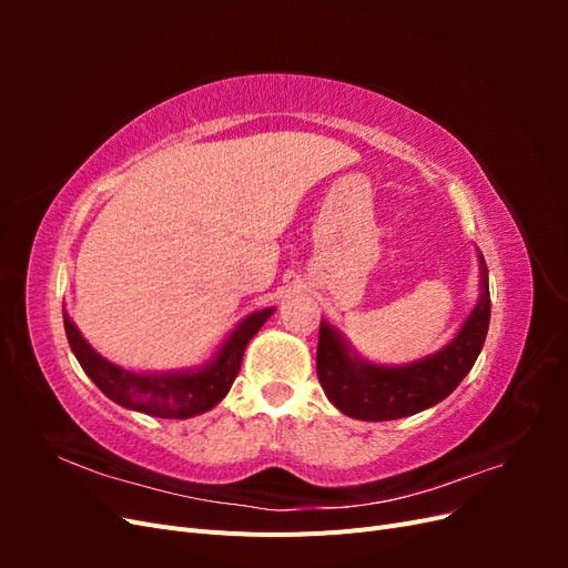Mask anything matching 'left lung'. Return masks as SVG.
<instances>
[{
  "label": "left lung",
  "mask_w": 568,
  "mask_h": 568,
  "mask_svg": "<svg viewBox=\"0 0 568 568\" xmlns=\"http://www.w3.org/2000/svg\"><path fill=\"white\" fill-rule=\"evenodd\" d=\"M478 257V301L450 343L407 365H376L359 355L334 324L322 320L317 379L329 403L359 422H390L438 405L459 386L484 348L490 291L484 253Z\"/></svg>",
  "instance_id": "left-lung-1"
}]
</instances>
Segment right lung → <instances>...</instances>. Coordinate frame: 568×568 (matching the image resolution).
Returning <instances> with one entry per match:
<instances>
[{"label":"right lung","mask_w":568,"mask_h":568,"mask_svg":"<svg viewBox=\"0 0 568 568\" xmlns=\"http://www.w3.org/2000/svg\"><path fill=\"white\" fill-rule=\"evenodd\" d=\"M274 307H263L239 322L230 336L220 343L215 355L199 367L173 372H132L113 365L101 357L63 311V326L71 351L75 353L84 374L97 388L118 403L142 415L161 419H189L213 409L230 393L239 367H242L248 341L261 332V326L272 317Z\"/></svg>","instance_id":"add662e5"}]
</instances>
